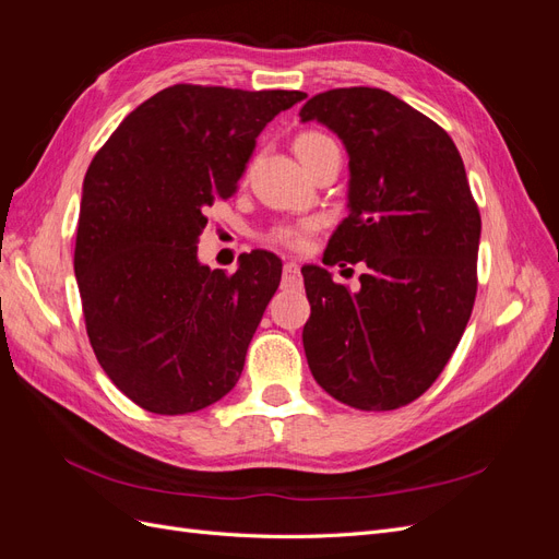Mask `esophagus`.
I'll list each match as a JSON object with an SVG mask.
<instances>
[{"mask_svg":"<svg viewBox=\"0 0 559 559\" xmlns=\"http://www.w3.org/2000/svg\"><path fill=\"white\" fill-rule=\"evenodd\" d=\"M298 284H300L298 263H296V261H286V263H284V277H282V286H284V289H296Z\"/></svg>","mask_w":559,"mask_h":559,"instance_id":"34e87169","label":"esophagus"}]
</instances>
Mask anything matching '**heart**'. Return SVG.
Masks as SVG:
<instances>
[{
    "mask_svg": "<svg viewBox=\"0 0 559 559\" xmlns=\"http://www.w3.org/2000/svg\"><path fill=\"white\" fill-rule=\"evenodd\" d=\"M333 140H329L326 134L321 132H300L296 142H294V151L298 160L306 165L310 163L321 148L331 146ZM314 230V224L312 222H302V224H282L277 228H273V233H270V240H273L275 245H282V247H289V249H306L308 247V240H310V233Z\"/></svg>",
    "mask_w": 559,
    "mask_h": 559,
    "instance_id": "heart-1",
    "label": "heart"
}]
</instances>
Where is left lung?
<instances>
[{
    "mask_svg": "<svg viewBox=\"0 0 559 559\" xmlns=\"http://www.w3.org/2000/svg\"><path fill=\"white\" fill-rule=\"evenodd\" d=\"M347 151V216L324 263H366L361 289L302 265V347L317 384L359 411H394L441 376L476 300L480 214L460 151L380 88H335L300 109Z\"/></svg>",
    "mask_w": 559,
    "mask_h": 559,
    "instance_id": "obj_1",
    "label": "left lung"
}]
</instances>
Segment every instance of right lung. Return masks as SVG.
<instances>
[{
    "instance_id": "right-lung-1",
    "label": "right lung",
    "mask_w": 559,
    "mask_h": 559,
    "mask_svg": "<svg viewBox=\"0 0 559 559\" xmlns=\"http://www.w3.org/2000/svg\"><path fill=\"white\" fill-rule=\"evenodd\" d=\"M300 91L170 86L130 111L81 191L74 275L99 366L148 413L207 408L238 382L282 261L200 263L205 210L238 189L261 130Z\"/></svg>"
}]
</instances>
